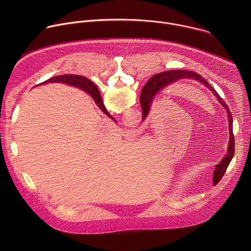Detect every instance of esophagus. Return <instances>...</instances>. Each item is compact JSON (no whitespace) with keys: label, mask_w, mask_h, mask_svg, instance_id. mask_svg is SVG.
Masks as SVG:
<instances>
[{"label":"esophagus","mask_w":251,"mask_h":251,"mask_svg":"<svg viewBox=\"0 0 251 251\" xmlns=\"http://www.w3.org/2000/svg\"><path fill=\"white\" fill-rule=\"evenodd\" d=\"M137 134H138V131L137 130H129L128 132H127V136H129V137H136L137 136Z\"/></svg>","instance_id":"obj_1"}]
</instances>
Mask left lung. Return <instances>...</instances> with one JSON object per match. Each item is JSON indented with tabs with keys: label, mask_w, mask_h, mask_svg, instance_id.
<instances>
[{
	"label": "left lung",
	"mask_w": 251,
	"mask_h": 251,
	"mask_svg": "<svg viewBox=\"0 0 251 251\" xmlns=\"http://www.w3.org/2000/svg\"><path fill=\"white\" fill-rule=\"evenodd\" d=\"M184 78H189V79H196L198 81H200L201 83H202L204 86H206L209 90L212 91V93L217 96L219 102L225 107V109L227 112V116H228V125H229V145H228V150H227V154L225 157V159L222 161L221 164L216 166V170L213 172V183L217 184L218 182H220L222 180V177L224 176L230 161L233 158L234 155V137H233V132H232V116L231 113L228 109L227 104L223 100V98L219 95V93L216 91L213 87L210 86V84L202 77L199 74L194 73V71H190V70H168V71H164V73H160L155 75L147 83L146 85L143 87L142 91H141V95H140V104L142 107V113H143V119H145V117L148 115L149 110H150V105L151 102L155 96V94L160 91L161 89H163L164 87L175 83L176 81H178L180 79H184Z\"/></svg>",
	"instance_id": "8db88e82"
}]
</instances>
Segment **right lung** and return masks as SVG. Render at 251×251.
<instances>
[{
	"label": "right lung",
	"mask_w": 251,
	"mask_h": 251,
	"mask_svg": "<svg viewBox=\"0 0 251 251\" xmlns=\"http://www.w3.org/2000/svg\"><path fill=\"white\" fill-rule=\"evenodd\" d=\"M50 82H62V83H66V84H69V85L76 86V87H79V88L85 90L87 93H89V95L92 96V98L94 99V101L96 102V104H97V106L99 107V108L106 115H108L111 119H113L112 116L108 113V111H107L106 108L104 107L103 100L101 98V95L99 93L98 88L88 78H86L84 76H81V75H58V76L51 77V78L44 81L41 84H46V83H50Z\"/></svg>",
	"instance_id": "add662e5"
}]
</instances>
